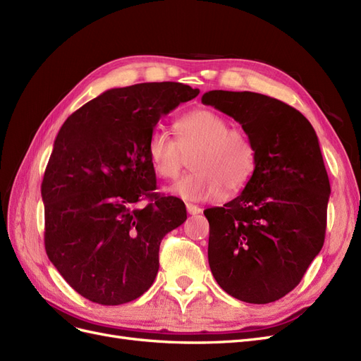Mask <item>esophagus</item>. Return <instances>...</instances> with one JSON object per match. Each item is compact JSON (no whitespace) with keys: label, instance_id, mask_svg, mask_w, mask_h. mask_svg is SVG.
Returning a JSON list of instances; mask_svg holds the SVG:
<instances>
[{"label":"esophagus","instance_id":"obj_1","mask_svg":"<svg viewBox=\"0 0 361 361\" xmlns=\"http://www.w3.org/2000/svg\"><path fill=\"white\" fill-rule=\"evenodd\" d=\"M187 211L190 215H199V214H202V207L195 206L192 203H187Z\"/></svg>","mask_w":361,"mask_h":361}]
</instances>
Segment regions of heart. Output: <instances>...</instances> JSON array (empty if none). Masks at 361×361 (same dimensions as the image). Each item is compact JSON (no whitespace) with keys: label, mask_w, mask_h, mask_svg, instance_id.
<instances>
[{"label":"heart","mask_w":361,"mask_h":361,"mask_svg":"<svg viewBox=\"0 0 361 361\" xmlns=\"http://www.w3.org/2000/svg\"><path fill=\"white\" fill-rule=\"evenodd\" d=\"M178 140L167 130L155 129L147 152L155 173L162 179L176 178L191 161L192 173L167 188L174 197L187 202H212L224 191L236 194L248 183L255 170L256 154L250 140L215 111H192L176 123Z\"/></svg>","instance_id":"1"}]
</instances>
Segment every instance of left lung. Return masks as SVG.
Segmentation results:
<instances>
[{
  "instance_id": "8db88e82",
  "label": "left lung",
  "mask_w": 361,
  "mask_h": 361,
  "mask_svg": "<svg viewBox=\"0 0 361 361\" xmlns=\"http://www.w3.org/2000/svg\"><path fill=\"white\" fill-rule=\"evenodd\" d=\"M202 102L233 117L256 154L243 192L204 211L212 276L233 298L277 301L324 245L331 190L318 135L298 110L260 93L212 90Z\"/></svg>"
}]
</instances>
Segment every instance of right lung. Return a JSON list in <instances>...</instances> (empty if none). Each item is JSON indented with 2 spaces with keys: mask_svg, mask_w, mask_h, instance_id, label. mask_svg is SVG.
Wrapping results in <instances>:
<instances>
[{
  "mask_svg": "<svg viewBox=\"0 0 361 361\" xmlns=\"http://www.w3.org/2000/svg\"><path fill=\"white\" fill-rule=\"evenodd\" d=\"M199 93L170 81L111 89L60 128L42 182L45 248L84 298L118 305L154 283L162 238L187 220V209L154 192L149 138L162 116ZM143 198L151 202L135 208Z\"/></svg>",
  "mask_w": 361,
  "mask_h": 361,
  "instance_id": "1",
  "label": "right lung"
}]
</instances>
